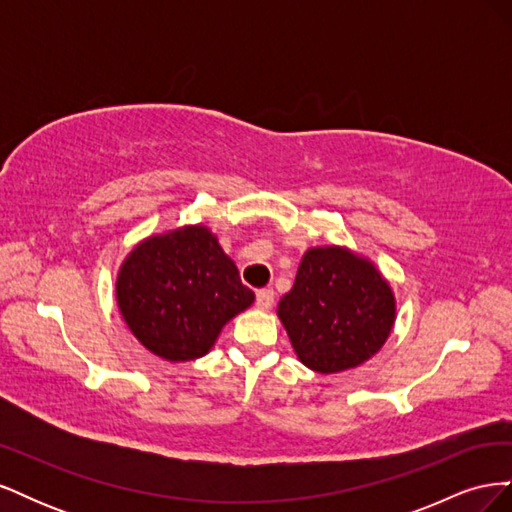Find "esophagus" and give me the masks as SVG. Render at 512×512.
<instances>
[{
    "label": "esophagus",
    "mask_w": 512,
    "mask_h": 512,
    "mask_svg": "<svg viewBox=\"0 0 512 512\" xmlns=\"http://www.w3.org/2000/svg\"><path fill=\"white\" fill-rule=\"evenodd\" d=\"M275 301V294L271 288H262V290H256V307L258 309H269Z\"/></svg>",
    "instance_id": "1"
}]
</instances>
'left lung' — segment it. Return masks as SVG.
<instances>
[{"label":"left lung","mask_w":512,"mask_h":512,"mask_svg":"<svg viewBox=\"0 0 512 512\" xmlns=\"http://www.w3.org/2000/svg\"><path fill=\"white\" fill-rule=\"evenodd\" d=\"M277 316L303 365L337 374L384 346L395 322V297L369 260L346 247H312Z\"/></svg>","instance_id":"left-lung-1"}]
</instances>
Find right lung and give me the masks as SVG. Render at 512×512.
Returning a JSON list of instances; mask_svg holds the SVG:
<instances>
[{"label":"right lung","instance_id":"obj_1","mask_svg":"<svg viewBox=\"0 0 512 512\" xmlns=\"http://www.w3.org/2000/svg\"><path fill=\"white\" fill-rule=\"evenodd\" d=\"M117 303L134 337L166 361L211 350L224 324L254 303L239 271L205 226L138 243L117 275Z\"/></svg>","mask_w":512,"mask_h":512}]
</instances>
